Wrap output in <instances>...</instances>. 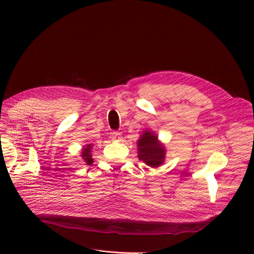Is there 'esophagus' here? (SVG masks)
I'll return each instance as SVG.
<instances>
[{
  "mask_svg": "<svg viewBox=\"0 0 254 254\" xmlns=\"http://www.w3.org/2000/svg\"><path fill=\"white\" fill-rule=\"evenodd\" d=\"M110 137H111V139H112L113 141H120V140L122 139L121 133H120L119 131H114V132H111V135H110Z\"/></svg>",
  "mask_w": 254,
  "mask_h": 254,
  "instance_id": "34e87169",
  "label": "esophagus"
}]
</instances>
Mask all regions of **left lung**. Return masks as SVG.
Returning <instances> with one entry per match:
<instances>
[{
	"label": "left lung",
	"mask_w": 254,
	"mask_h": 254,
	"mask_svg": "<svg viewBox=\"0 0 254 254\" xmlns=\"http://www.w3.org/2000/svg\"><path fill=\"white\" fill-rule=\"evenodd\" d=\"M137 157L144 163L151 167H158L163 164L165 159V148L158 140V135L149 130L143 132L137 140Z\"/></svg>",
	"instance_id": "8db88e82"
}]
</instances>
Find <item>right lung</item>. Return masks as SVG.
I'll use <instances>...</instances> for the list:
<instances>
[{"label": "right lung", "instance_id": "right-lung-1", "mask_svg": "<svg viewBox=\"0 0 254 254\" xmlns=\"http://www.w3.org/2000/svg\"><path fill=\"white\" fill-rule=\"evenodd\" d=\"M92 146H93L92 144H87L83 147V149L81 151V155H80L83 160V162L88 165H91L92 163H93V159H92V153H91Z\"/></svg>", "mask_w": 254, "mask_h": 254}]
</instances>
